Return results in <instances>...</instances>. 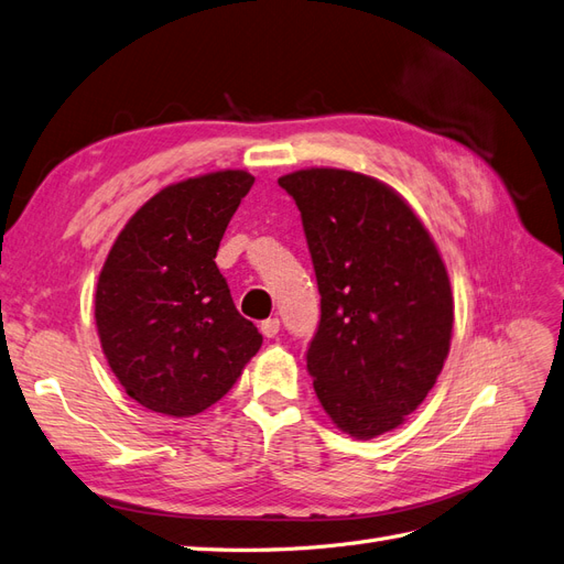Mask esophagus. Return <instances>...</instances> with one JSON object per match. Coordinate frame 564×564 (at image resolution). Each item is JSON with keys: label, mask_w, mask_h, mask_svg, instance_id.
<instances>
[{"label": "esophagus", "mask_w": 564, "mask_h": 564, "mask_svg": "<svg viewBox=\"0 0 564 564\" xmlns=\"http://www.w3.org/2000/svg\"><path fill=\"white\" fill-rule=\"evenodd\" d=\"M260 330L264 337H276L281 330V321L279 318H267L260 324Z\"/></svg>", "instance_id": "obj_1"}]
</instances>
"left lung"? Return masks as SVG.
<instances>
[{
	"mask_svg": "<svg viewBox=\"0 0 564 564\" xmlns=\"http://www.w3.org/2000/svg\"><path fill=\"white\" fill-rule=\"evenodd\" d=\"M279 184L295 198L321 293L307 351L314 392L354 440L406 421L452 347V281L425 224L384 182L307 167Z\"/></svg>",
	"mask_w": 564,
	"mask_h": 564,
	"instance_id": "left-lung-1",
	"label": "left lung"
}]
</instances>
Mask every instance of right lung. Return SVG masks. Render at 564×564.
I'll return each instance as SVG.
<instances>
[{"label":"right lung","instance_id":"add662e5","mask_svg":"<svg viewBox=\"0 0 564 564\" xmlns=\"http://www.w3.org/2000/svg\"><path fill=\"white\" fill-rule=\"evenodd\" d=\"M246 170L160 188L124 224L99 273L94 318L110 371L143 409L191 417L227 394L262 347L215 257Z\"/></svg>","mask_w":564,"mask_h":564}]
</instances>
